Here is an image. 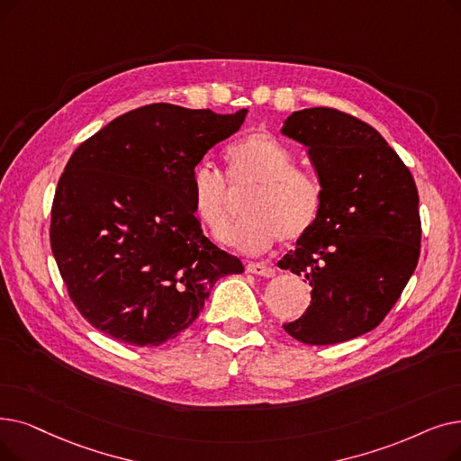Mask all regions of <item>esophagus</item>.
Returning a JSON list of instances; mask_svg holds the SVG:
<instances>
[{
    "instance_id": "esophagus-1",
    "label": "esophagus",
    "mask_w": 461,
    "mask_h": 461,
    "mask_svg": "<svg viewBox=\"0 0 461 461\" xmlns=\"http://www.w3.org/2000/svg\"><path fill=\"white\" fill-rule=\"evenodd\" d=\"M247 271L252 273V275H259V276H275V269L269 267V266H264V264H249L247 266Z\"/></svg>"
}]
</instances>
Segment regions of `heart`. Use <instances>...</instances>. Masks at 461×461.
Returning <instances> with one entry per match:
<instances>
[{"instance_id":"heart-1","label":"heart","mask_w":461,"mask_h":461,"mask_svg":"<svg viewBox=\"0 0 461 461\" xmlns=\"http://www.w3.org/2000/svg\"><path fill=\"white\" fill-rule=\"evenodd\" d=\"M229 190L224 175L199 166L190 178L194 216L216 243L231 239L237 216L235 195L250 192L243 212L247 222L235 241L245 250H264L276 239L297 243L316 226L322 212L324 192L318 176L294 164V152L267 131H252L226 152Z\"/></svg>"}]
</instances>
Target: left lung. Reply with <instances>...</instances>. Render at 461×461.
<instances>
[{"instance_id": "1", "label": "left lung", "mask_w": 461, "mask_h": 461, "mask_svg": "<svg viewBox=\"0 0 461 461\" xmlns=\"http://www.w3.org/2000/svg\"><path fill=\"white\" fill-rule=\"evenodd\" d=\"M283 133L307 147L324 192L314 230L278 262L312 288L283 328L305 345L343 343L383 322L416 269L418 190L384 137L348 113L295 111Z\"/></svg>"}]
</instances>
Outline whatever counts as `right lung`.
<instances>
[{"label": "right lung", "instance_id": "1", "mask_svg": "<svg viewBox=\"0 0 461 461\" xmlns=\"http://www.w3.org/2000/svg\"><path fill=\"white\" fill-rule=\"evenodd\" d=\"M247 109L218 114L152 104L77 147L50 211V247L69 299L120 343L159 347L185 331L212 285L243 273L202 231L190 178Z\"/></svg>", "mask_w": 461, "mask_h": 461}]
</instances>
